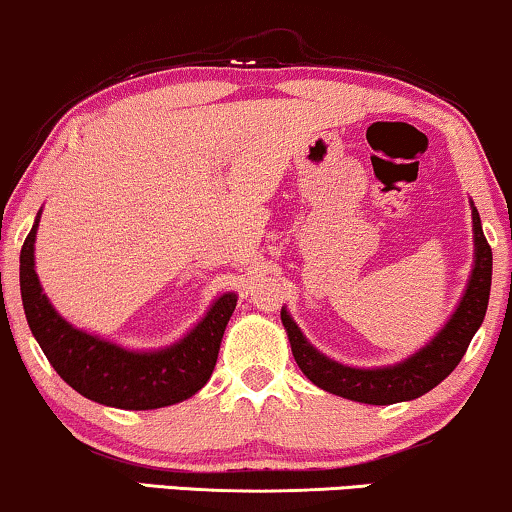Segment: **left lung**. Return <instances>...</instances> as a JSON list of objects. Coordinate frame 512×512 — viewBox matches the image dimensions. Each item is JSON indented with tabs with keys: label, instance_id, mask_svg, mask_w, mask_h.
I'll use <instances>...</instances> for the list:
<instances>
[{
	"label": "left lung",
	"instance_id": "obj_1",
	"mask_svg": "<svg viewBox=\"0 0 512 512\" xmlns=\"http://www.w3.org/2000/svg\"><path fill=\"white\" fill-rule=\"evenodd\" d=\"M470 210L475 257H472V271L468 283H465L461 302L449 316V321L439 328L435 338L399 364L378 368H354L340 364V361L319 352L312 342L304 338L288 309H281V321L288 333L297 366L316 387L338 394V397L361 401V404L385 406L423 397L425 392L437 387L446 375L454 371L458 361L463 359L472 335L482 326L491 290V248L484 238L480 212L472 203Z\"/></svg>",
	"mask_w": 512,
	"mask_h": 512
}]
</instances>
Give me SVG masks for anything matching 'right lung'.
Returning a JSON list of instances; mask_svg holds the SVG:
<instances>
[{"mask_svg": "<svg viewBox=\"0 0 512 512\" xmlns=\"http://www.w3.org/2000/svg\"><path fill=\"white\" fill-rule=\"evenodd\" d=\"M37 212L21 250V297L25 319L49 364L82 397L127 411L163 409L189 399L215 371L224 328L238 295H219L196 326L170 347L127 349L101 335L80 331L56 312L35 271Z\"/></svg>", "mask_w": 512, "mask_h": 512, "instance_id": "1", "label": "right lung"}]
</instances>
